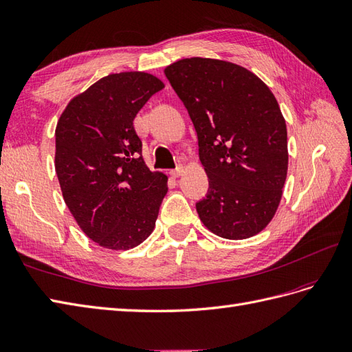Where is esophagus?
<instances>
[{
  "instance_id": "obj_1",
  "label": "esophagus",
  "mask_w": 352,
  "mask_h": 352,
  "mask_svg": "<svg viewBox=\"0 0 352 352\" xmlns=\"http://www.w3.org/2000/svg\"><path fill=\"white\" fill-rule=\"evenodd\" d=\"M183 173H184V168H183L182 165H179V166H177L175 169L170 170V175H173L174 178H178V177L183 175Z\"/></svg>"
}]
</instances>
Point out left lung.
I'll return each instance as SVG.
<instances>
[{"label":"left lung","mask_w":352,"mask_h":352,"mask_svg":"<svg viewBox=\"0 0 352 352\" xmlns=\"http://www.w3.org/2000/svg\"><path fill=\"white\" fill-rule=\"evenodd\" d=\"M187 108L210 179L196 204L205 228L247 239L274 219L287 178V126L274 94L256 74L228 60L187 58L165 68Z\"/></svg>","instance_id":"left-lung-1"}]
</instances>
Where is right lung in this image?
Instances as JSON below:
<instances>
[{"mask_svg": "<svg viewBox=\"0 0 352 352\" xmlns=\"http://www.w3.org/2000/svg\"><path fill=\"white\" fill-rule=\"evenodd\" d=\"M164 87L141 71L110 74L71 99L58 120L62 196L85 235L104 248L137 247L156 226L168 177L147 168L133 119Z\"/></svg>", "mask_w": 352, "mask_h": 352, "instance_id": "add662e5", "label": "right lung"}]
</instances>
